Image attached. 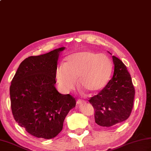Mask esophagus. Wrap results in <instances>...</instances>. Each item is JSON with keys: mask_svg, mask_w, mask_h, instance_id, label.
<instances>
[{"mask_svg": "<svg viewBox=\"0 0 151 151\" xmlns=\"http://www.w3.org/2000/svg\"><path fill=\"white\" fill-rule=\"evenodd\" d=\"M83 103H84V101L82 100H80V99L76 101V104H77L78 105H82Z\"/></svg>", "mask_w": 151, "mask_h": 151, "instance_id": "34e87169", "label": "esophagus"}]
</instances>
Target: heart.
Returning <instances> with one entry per match:
<instances>
[{
    "label": "heart",
    "mask_w": 151,
    "mask_h": 151,
    "mask_svg": "<svg viewBox=\"0 0 151 151\" xmlns=\"http://www.w3.org/2000/svg\"><path fill=\"white\" fill-rule=\"evenodd\" d=\"M112 69V62L107 55L84 50L67 56L64 65L57 67L56 78L63 92L73 90L78 80L80 87L94 95L106 86Z\"/></svg>",
    "instance_id": "b5f03b06"
}]
</instances>
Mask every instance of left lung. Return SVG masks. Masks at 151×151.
Wrapping results in <instances>:
<instances>
[{
    "label": "left lung",
    "mask_w": 151,
    "mask_h": 151,
    "mask_svg": "<svg viewBox=\"0 0 151 151\" xmlns=\"http://www.w3.org/2000/svg\"><path fill=\"white\" fill-rule=\"evenodd\" d=\"M112 59L113 77L103 90L89 100L95 109V123L106 127L122 123L129 117L135 95L127 67L117 57L112 56Z\"/></svg>",
    "instance_id": "8db88e82"
}]
</instances>
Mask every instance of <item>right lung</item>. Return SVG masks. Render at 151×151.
<instances>
[{"label":"right lung","mask_w":151,"mask_h":151,"mask_svg":"<svg viewBox=\"0 0 151 151\" xmlns=\"http://www.w3.org/2000/svg\"><path fill=\"white\" fill-rule=\"evenodd\" d=\"M60 47L30 56L18 67L9 88L13 115L19 126L36 137L52 139L62 130L76 101L69 94L57 91L56 70Z\"/></svg>","instance_id":"1"}]
</instances>
